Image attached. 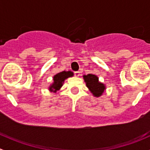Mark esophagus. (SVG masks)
Segmentation results:
<instances>
[{
    "label": "esophagus",
    "instance_id": "1",
    "mask_svg": "<svg viewBox=\"0 0 150 150\" xmlns=\"http://www.w3.org/2000/svg\"><path fill=\"white\" fill-rule=\"evenodd\" d=\"M74 74H75V77H79L80 75H81V72H80L79 71H76V72H74Z\"/></svg>",
    "mask_w": 150,
    "mask_h": 150
}]
</instances>
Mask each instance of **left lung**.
<instances>
[{
  "label": "left lung",
  "mask_w": 150,
  "mask_h": 150,
  "mask_svg": "<svg viewBox=\"0 0 150 150\" xmlns=\"http://www.w3.org/2000/svg\"><path fill=\"white\" fill-rule=\"evenodd\" d=\"M83 79L86 83V86L89 89L92 94L96 97L102 96L106 87L104 84L99 81V78L93 74H88L83 75Z\"/></svg>",
  "instance_id": "obj_1"
}]
</instances>
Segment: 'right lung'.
<instances>
[{
  "mask_svg": "<svg viewBox=\"0 0 150 150\" xmlns=\"http://www.w3.org/2000/svg\"><path fill=\"white\" fill-rule=\"evenodd\" d=\"M73 72L72 71H62V72L57 73L54 76V83L49 86V91L56 93L57 91L59 90L60 88L62 86L63 83L67 78L73 76Z\"/></svg>",
  "mask_w": 150,
  "mask_h": 150,
  "instance_id": "add662e5",
  "label": "right lung"
}]
</instances>
